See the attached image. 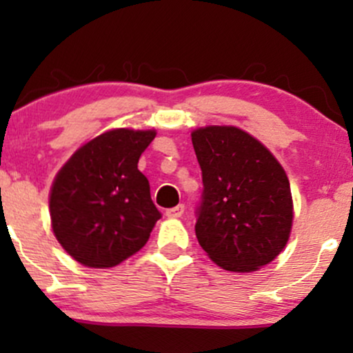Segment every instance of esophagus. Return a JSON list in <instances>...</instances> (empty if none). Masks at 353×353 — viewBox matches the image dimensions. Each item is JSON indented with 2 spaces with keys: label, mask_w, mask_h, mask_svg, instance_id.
I'll use <instances>...</instances> for the list:
<instances>
[{
  "label": "esophagus",
  "mask_w": 353,
  "mask_h": 353,
  "mask_svg": "<svg viewBox=\"0 0 353 353\" xmlns=\"http://www.w3.org/2000/svg\"><path fill=\"white\" fill-rule=\"evenodd\" d=\"M184 210H185L184 204H179V205H176V208L165 210V216H168L169 219H179L182 214H184Z\"/></svg>",
  "instance_id": "obj_1"
}]
</instances>
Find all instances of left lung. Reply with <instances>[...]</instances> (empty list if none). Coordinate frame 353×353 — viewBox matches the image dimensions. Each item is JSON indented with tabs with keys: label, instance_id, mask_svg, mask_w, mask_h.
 Wrapping results in <instances>:
<instances>
[{
	"label": "left lung",
	"instance_id": "left-lung-1",
	"mask_svg": "<svg viewBox=\"0 0 353 353\" xmlns=\"http://www.w3.org/2000/svg\"><path fill=\"white\" fill-rule=\"evenodd\" d=\"M202 171L196 236L222 269L254 272L282 252L292 229L287 174L272 152L234 125L190 134Z\"/></svg>",
	"mask_w": 353,
	"mask_h": 353
}]
</instances>
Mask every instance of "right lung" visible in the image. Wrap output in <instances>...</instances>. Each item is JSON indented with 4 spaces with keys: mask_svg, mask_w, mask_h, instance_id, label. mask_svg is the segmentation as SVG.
Wrapping results in <instances>:
<instances>
[{
    "mask_svg": "<svg viewBox=\"0 0 353 353\" xmlns=\"http://www.w3.org/2000/svg\"><path fill=\"white\" fill-rule=\"evenodd\" d=\"M156 131L112 129L76 151L52 182V232L74 261L114 267L141 250L161 212L137 169Z\"/></svg>",
    "mask_w": 353,
    "mask_h": 353,
    "instance_id": "1",
    "label": "right lung"
}]
</instances>
